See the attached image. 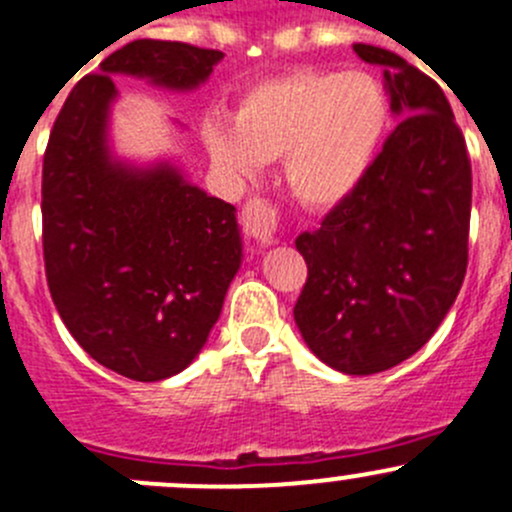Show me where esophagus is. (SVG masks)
Here are the masks:
<instances>
[{"label": "esophagus", "mask_w": 512, "mask_h": 512, "mask_svg": "<svg viewBox=\"0 0 512 512\" xmlns=\"http://www.w3.org/2000/svg\"><path fill=\"white\" fill-rule=\"evenodd\" d=\"M240 225L247 240L270 245L277 230V207L265 197H250L240 212Z\"/></svg>", "instance_id": "obj_1"}]
</instances>
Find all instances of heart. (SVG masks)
Masks as SVG:
<instances>
[{
    "label": "heart",
    "instance_id": "1",
    "mask_svg": "<svg viewBox=\"0 0 512 512\" xmlns=\"http://www.w3.org/2000/svg\"><path fill=\"white\" fill-rule=\"evenodd\" d=\"M390 124V99L367 72L300 69L257 84L235 122L210 119L205 142L232 177H255L285 157V180L307 207L345 200L370 170Z\"/></svg>",
    "mask_w": 512,
    "mask_h": 512
}]
</instances>
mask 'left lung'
Here are the masks:
<instances>
[{"instance_id": "left-lung-1", "label": "left lung", "mask_w": 512, "mask_h": 512, "mask_svg": "<svg viewBox=\"0 0 512 512\" xmlns=\"http://www.w3.org/2000/svg\"><path fill=\"white\" fill-rule=\"evenodd\" d=\"M355 52L385 69L400 122L360 185L295 240L307 262L295 322L322 362L372 375L415 355L458 297L473 172L440 84L390 49Z\"/></svg>"}]
</instances>
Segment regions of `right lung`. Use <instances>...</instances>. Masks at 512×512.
<instances>
[{"mask_svg": "<svg viewBox=\"0 0 512 512\" xmlns=\"http://www.w3.org/2000/svg\"><path fill=\"white\" fill-rule=\"evenodd\" d=\"M225 57L185 42L135 39L64 99L42 165L44 272L59 317L99 365L140 382L185 370L240 270L235 207L170 165L112 162V74L192 89Z\"/></svg>", "mask_w": 512, "mask_h": 512, "instance_id": "obj_1", "label": "right lung"}]
</instances>
